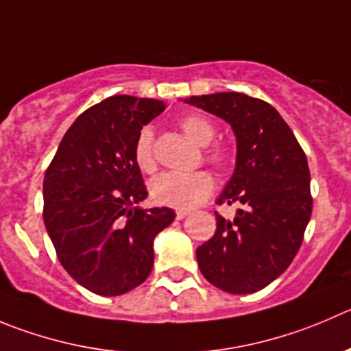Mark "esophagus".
I'll return each instance as SVG.
<instances>
[{"instance_id":"esophagus-1","label":"esophagus","mask_w":351,"mask_h":351,"mask_svg":"<svg viewBox=\"0 0 351 351\" xmlns=\"http://www.w3.org/2000/svg\"><path fill=\"white\" fill-rule=\"evenodd\" d=\"M188 215H189L188 210H176V219L182 220V219H184V217H188Z\"/></svg>"}]
</instances>
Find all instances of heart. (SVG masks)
<instances>
[{
  "label": "heart",
  "instance_id": "heart-1",
  "mask_svg": "<svg viewBox=\"0 0 351 351\" xmlns=\"http://www.w3.org/2000/svg\"><path fill=\"white\" fill-rule=\"evenodd\" d=\"M179 125L191 141L198 146H206L215 138V125L206 117L186 115L179 120ZM206 160L213 165L223 167L229 162V153L223 146H210L205 152ZM134 160L145 172L155 169L153 153V132L149 128L139 131L134 143ZM152 196L162 205L179 210H191L206 199L213 191V178L205 170L196 172H163L156 176L149 184Z\"/></svg>",
  "mask_w": 351,
  "mask_h": 351
}]
</instances>
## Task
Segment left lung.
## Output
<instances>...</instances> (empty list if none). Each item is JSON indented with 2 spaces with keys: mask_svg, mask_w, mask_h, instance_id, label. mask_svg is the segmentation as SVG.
I'll return each instance as SVG.
<instances>
[{
  "mask_svg": "<svg viewBox=\"0 0 351 351\" xmlns=\"http://www.w3.org/2000/svg\"><path fill=\"white\" fill-rule=\"evenodd\" d=\"M231 125L236 169L217 203H241L234 220L215 213L213 238L196 250L210 285L232 295L260 291L289 267L312 215L310 170L279 112L243 93L184 99Z\"/></svg>",
  "mask_w": 351,
  "mask_h": 351,
  "instance_id": "obj_1",
  "label": "left lung"
}]
</instances>
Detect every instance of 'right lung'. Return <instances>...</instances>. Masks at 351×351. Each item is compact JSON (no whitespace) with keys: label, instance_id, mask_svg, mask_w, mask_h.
Instances as JSON below:
<instances>
[{"label":"right lung","instance_id":"1","mask_svg":"<svg viewBox=\"0 0 351 351\" xmlns=\"http://www.w3.org/2000/svg\"><path fill=\"white\" fill-rule=\"evenodd\" d=\"M163 110L160 99H103L70 125L45 173L46 231L70 278L96 295L119 296L143 285L153 241L176 219L167 206H138L148 191L134 143Z\"/></svg>","mask_w":351,"mask_h":351}]
</instances>
